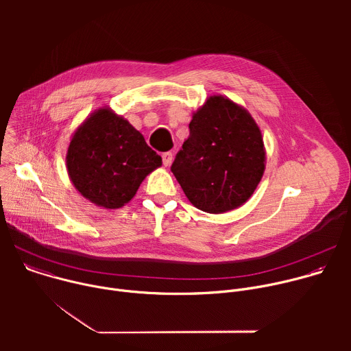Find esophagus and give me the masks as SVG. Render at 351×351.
Returning a JSON list of instances; mask_svg holds the SVG:
<instances>
[{
    "instance_id": "esophagus-1",
    "label": "esophagus",
    "mask_w": 351,
    "mask_h": 351,
    "mask_svg": "<svg viewBox=\"0 0 351 351\" xmlns=\"http://www.w3.org/2000/svg\"><path fill=\"white\" fill-rule=\"evenodd\" d=\"M172 160H173V156H172V153H164L162 154V162H164V165L165 167H169L171 164H172Z\"/></svg>"
}]
</instances>
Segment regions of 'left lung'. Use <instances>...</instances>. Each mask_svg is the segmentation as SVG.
Listing matches in <instances>:
<instances>
[{
    "label": "left lung",
    "instance_id": "obj_1",
    "mask_svg": "<svg viewBox=\"0 0 351 351\" xmlns=\"http://www.w3.org/2000/svg\"><path fill=\"white\" fill-rule=\"evenodd\" d=\"M190 136L171 171L189 202L208 214H223L253 195L265 171L261 130L245 108L221 94L193 112Z\"/></svg>",
    "mask_w": 351,
    "mask_h": 351
}]
</instances>
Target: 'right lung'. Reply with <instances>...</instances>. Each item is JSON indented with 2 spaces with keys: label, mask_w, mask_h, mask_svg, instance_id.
<instances>
[{
  "label": "right lung",
  "mask_w": 351,
  "mask_h": 351,
  "mask_svg": "<svg viewBox=\"0 0 351 351\" xmlns=\"http://www.w3.org/2000/svg\"><path fill=\"white\" fill-rule=\"evenodd\" d=\"M65 161L79 194L107 210L128 204L145 176L162 165L143 134L110 107L95 110L77 126Z\"/></svg>",
  "instance_id": "right-lung-1"
}]
</instances>
